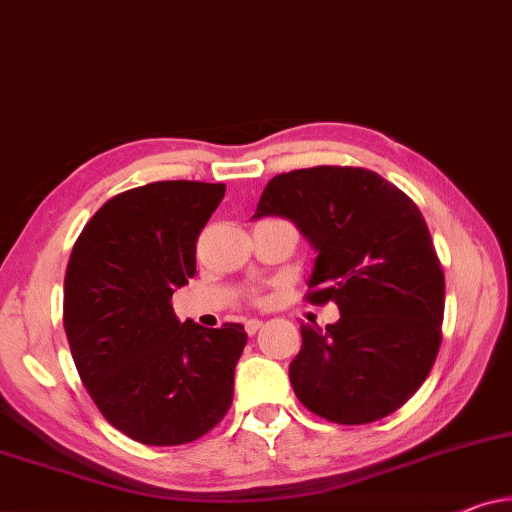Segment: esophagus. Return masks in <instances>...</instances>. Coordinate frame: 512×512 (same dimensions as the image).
Here are the masks:
<instances>
[{
    "label": "esophagus",
    "mask_w": 512,
    "mask_h": 512,
    "mask_svg": "<svg viewBox=\"0 0 512 512\" xmlns=\"http://www.w3.org/2000/svg\"><path fill=\"white\" fill-rule=\"evenodd\" d=\"M259 327H262V320H246V331L250 336L257 334Z\"/></svg>",
    "instance_id": "34e87169"
}]
</instances>
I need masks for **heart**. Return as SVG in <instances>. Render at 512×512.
Listing matches in <instances>:
<instances>
[{
    "instance_id": "b5f03b06",
    "label": "heart",
    "mask_w": 512,
    "mask_h": 512,
    "mask_svg": "<svg viewBox=\"0 0 512 512\" xmlns=\"http://www.w3.org/2000/svg\"><path fill=\"white\" fill-rule=\"evenodd\" d=\"M257 299H259V297H257Z\"/></svg>"
}]
</instances>
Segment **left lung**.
I'll return each instance as SVG.
<instances>
[{
    "label": "left lung",
    "instance_id": "obj_1",
    "mask_svg": "<svg viewBox=\"0 0 512 512\" xmlns=\"http://www.w3.org/2000/svg\"><path fill=\"white\" fill-rule=\"evenodd\" d=\"M292 220L318 250L306 299L341 318L301 325L290 383L311 413L369 424L420 390L441 348L445 276L420 208L359 167L273 176L257 213Z\"/></svg>",
    "mask_w": 512,
    "mask_h": 512
}]
</instances>
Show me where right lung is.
I'll return each mask as SVG.
<instances>
[{"label": "right lung", "mask_w": 512, "mask_h": 512, "mask_svg": "<svg viewBox=\"0 0 512 512\" xmlns=\"http://www.w3.org/2000/svg\"><path fill=\"white\" fill-rule=\"evenodd\" d=\"M222 183L160 181L92 215L64 276V331L85 390L143 445L197 441L227 415L248 334L176 318L171 297L197 273V239Z\"/></svg>", "instance_id": "right-lung-1"}]
</instances>
